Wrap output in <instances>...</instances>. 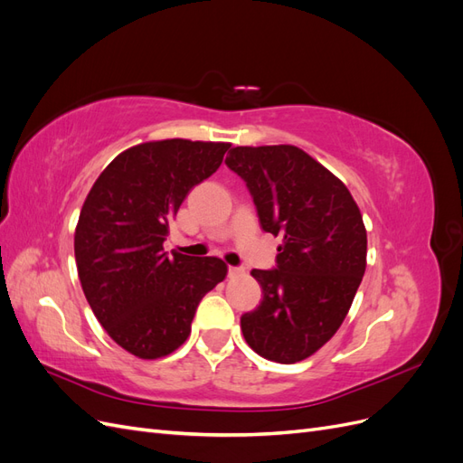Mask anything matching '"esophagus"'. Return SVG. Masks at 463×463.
<instances>
[{
    "mask_svg": "<svg viewBox=\"0 0 463 463\" xmlns=\"http://www.w3.org/2000/svg\"><path fill=\"white\" fill-rule=\"evenodd\" d=\"M228 274H230V278L241 276V274H243V269H240V266H230V269H228Z\"/></svg>",
    "mask_w": 463,
    "mask_h": 463,
    "instance_id": "34e87169",
    "label": "esophagus"
}]
</instances>
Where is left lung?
Masks as SVG:
<instances>
[{"label":"left lung","instance_id":"1","mask_svg":"<svg viewBox=\"0 0 463 463\" xmlns=\"http://www.w3.org/2000/svg\"><path fill=\"white\" fill-rule=\"evenodd\" d=\"M264 232L282 235L274 270H250L262 301L241 317L260 357L303 361L338 332L367 266V230L344 181L293 145L233 146Z\"/></svg>","mask_w":463,"mask_h":463}]
</instances>
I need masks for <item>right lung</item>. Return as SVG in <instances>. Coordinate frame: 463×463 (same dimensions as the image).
I'll return each instance as SVG.
<instances>
[{
    "instance_id": "obj_1",
    "label": "right lung",
    "mask_w": 463,
    "mask_h": 463,
    "mask_svg": "<svg viewBox=\"0 0 463 463\" xmlns=\"http://www.w3.org/2000/svg\"><path fill=\"white\" fill-rule=\"evenodd\" d=\"M230 146L187 138L131 146L106 165L80 208L82 291L109 338L138 359L175 352L199 301L228 274L218 257H167L164 240L187 193L218 170Z\"/></svg>"
}]
</instances>
